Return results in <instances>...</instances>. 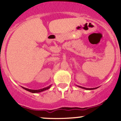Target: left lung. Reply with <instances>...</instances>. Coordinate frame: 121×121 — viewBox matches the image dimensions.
<instances>
[{
    "instance_id": "8db88e82",
    "label": "left lung",
    "mask_w": 121,
    "mask_h": 121,
    "mask_svg": "<svg viewBox=\"0 0 121 121\" xmlns=\"http://www.w3.org/2000/svg\"><path fill=\"white\" fill-rule=\"evenodd\" d=\"M77 86L80 87V88L84 89H86V90H94V89H95L98 88V87H94V88H86V87H84L81 86Z\"/></svg>"
}]
</instances>
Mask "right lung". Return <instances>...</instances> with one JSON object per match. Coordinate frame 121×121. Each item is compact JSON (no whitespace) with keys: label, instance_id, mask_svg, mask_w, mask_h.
<instances>
[{"label":"right lung","instance_id":"1","mask_svg":"<svg viewBox=\"0 0 121 121\" xmlns=\"http://www.w3.org/2000/svg\"><path fill=\"white\" fill-rule=\"evenodd\" d=\"M51 85H49V86L48 87H44V88H43V89H38V90H32V89H27V88H26V87H22L23 89L25 90H26V91H30V92H31V93H40V92H42L43 91H46V90H48L51 87Z\"/></svg>","mask_w":121,"mask_h":121}]
</instances>
